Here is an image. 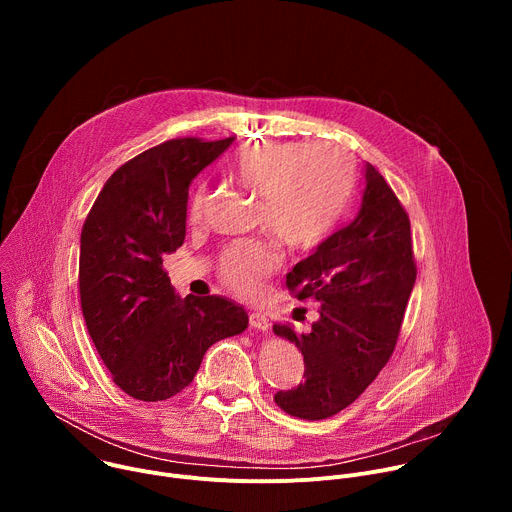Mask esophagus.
<instances>
[{"instance_id": "34e87169", "label": "esophagus", "mask_w": 512, "mask_h": 512, "mask_svg": "<svg viewBox=\"0 0 512 512\" xmlns=\"http://www.w3.org/2000/svg\"><path fill=\"white\" fill-rule=\"evenodd\" d=\"M249 324L255 330H263V332L269 330V318L265 314H261V312H251L249 314Z\"/></svg>"}]
</instances>
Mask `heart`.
Returning <instances> with one entry per match:
<instances>
[{
  "label": "heart",
  "instance_id": "b5f03b06",
  "mask_svg": "<svg viewBox=\"0 0 512 512\" xmlns=\"http://www.w3.org/2000/svg\"><path fill=\"white\" fill-rule=\"evenodd\" d=\"M231 176L259 192V225L285 247L310 251L336 227L352 190V162L332 143L257 141L243 148L229 166ZM204 186L192 192L188 218L198 223L204 210ZM281 253L269 239H245L229 245L218 259V275L239 296H255L277 271Z\"/></svg>",
  "mask_w": 512,
  "mask_h": 512
}]
</instances>
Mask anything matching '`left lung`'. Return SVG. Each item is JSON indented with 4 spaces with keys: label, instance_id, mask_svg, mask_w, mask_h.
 <instances>
[{
    "label": "left lung",
    "instance_id": "1",
    "mask_svg": "<svg viewBox=\"0 0 512 512\" xmlns=\"http://www.w3.org/2000/svg\"><path fill=\"white\" fill-rule=\"evenodd\" d=\"M362 206L350 225L287 273L289 294L318 302L310 334L273 324L304 354V381L275 393L300 419H326L354 403L389 362L417 277L409 216L393 188L367 164Z\"/></svg>",
    "mask_w": 512,
    "mask_h": 512
}]
</instances>
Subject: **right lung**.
Listing matches in <instances>:
<instances>
[{
	"label": "right lung",
	"instance_id": "add662e5",
	"mask_svg": "<svg viewBox=\"0 0 512 512\" xmlns=\"http://www.w3.org/2000/svg\"><path fill=\"white\" fill-rule=\"evenodd\" d=\"M233 137H176L119 166L99 192L81 233L79 294L93 344L113 383L137 401L186 389L204 352L247 328L241 306L180 300L164 255L186 237L188 186Z\"/></svg>",
	"mask_w": 512,
	"mask_h": 512
}]
</instances>
